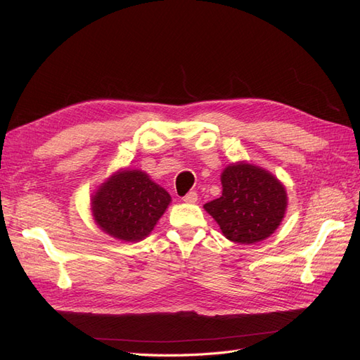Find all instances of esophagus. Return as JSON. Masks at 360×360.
Instances as JSON below:
<instances>
[{"label":"esophagus","mask_w":360,"mask_h":360,"mask_svg":"<svg viewBox=\"0 0 360 360\" xmlns=\"http://www.w3.org/2000/svg\"><path fill=\"white\" fill-rule=\"evenodd\" d=\"M183 201L188 204H195L198 201V193L197 192H189L186 197H183Z\"/></svg>","instance_id":"1"}]
</instances>
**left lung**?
Segmentation results:
<instances>
[{
  "instance_id": "left-lung-1",
  "label": "left lung",
  "mask_w": 360,
  "mask_h": 360,
  "mask_svg": "<svg viewBox=\"0 0 360 360\" xmlns=\"http://www.w3.org/2000/svg\"><path fill=\"white\" fill-rule=\"evenodd\" d=\"M221 198L204 204L228 240L252 245L274 234L287 210V192L274 174L237 162L222 176Z\"/></svg>"
}]
</instances>
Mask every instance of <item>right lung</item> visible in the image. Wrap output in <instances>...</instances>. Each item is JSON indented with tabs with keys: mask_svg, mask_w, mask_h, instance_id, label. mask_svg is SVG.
Masks as SVG:
<instances>
[{
	"mask_svg": "<svg viewBox=\"0 0 360 360\" xmlns=\"http://www.w3.org/2000/svg\"><path fill=\"white\" fill-rule=\"evenodd\" d=\"M169 193L139 169H123L91 197V212L102 231L118 240H143L165 213Z\"/></svg>",
	"mask_w": 360,
	"mask_h": 360,
	"instance_id": "right-lung-1",
	"label": "right lung"
}]
</instances>
